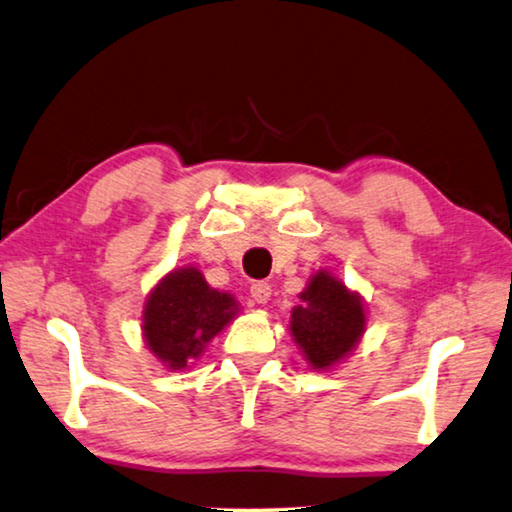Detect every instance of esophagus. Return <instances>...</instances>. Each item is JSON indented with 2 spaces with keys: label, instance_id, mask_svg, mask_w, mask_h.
<instances>
[{
  "label": "esophagus",
  "instance_id": "obj_1",
  "mask_svg": "<svg viewBox=\"0 0 512 512\" xmlns=\"http://www.w3.org/2000/svg\"><path fill=\"white\" fill-rule=\"evenodd\" d=\"M250 296H253V301L257 305H266L271 301V285L264 280L253 282V287H250Z\"/></svg>",
  "mask_w": 512,
  "mask_h": 512
}]
</instances>
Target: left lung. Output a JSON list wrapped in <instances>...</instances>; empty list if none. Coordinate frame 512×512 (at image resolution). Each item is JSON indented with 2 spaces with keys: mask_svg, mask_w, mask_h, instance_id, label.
Wrapping results in <instances>:
<instances>
[{
  "mask_svg": "<svg viewBox=\"0 0 512 512\" xmlns=\"http://www.w3.org/2000/svg\"><path fill=\"white\" fill-rule=\"evenodd\" d=\"M299 299L289 317V333L310 370L331 372L354 354L368 329L363 296L329 269H319Z\"/></svg>",
  "mask_w": 512,
  "mask_h": 512,
  "instance_id": "8db88e82",
  "label": "left lung"
}]
</instances>
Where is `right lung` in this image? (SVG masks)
Here are the masks:
<instances>
[{"instance_id": "right-lung-1", "label": "right lung", "mask_w": 512, "mask_h": 512, "mask_svg": "<svg viewBox=\"0 0 512 512\" xmlns=\"http://www.w3.org/2000/svg\"><path fill=\"white\" fill-rule=\"evenodd\" d=\"M239 312L234 294L211 287L197 266H179L167 271L147 294L142 342L165 370H190Z\"/></svg>"}]
</instances>
